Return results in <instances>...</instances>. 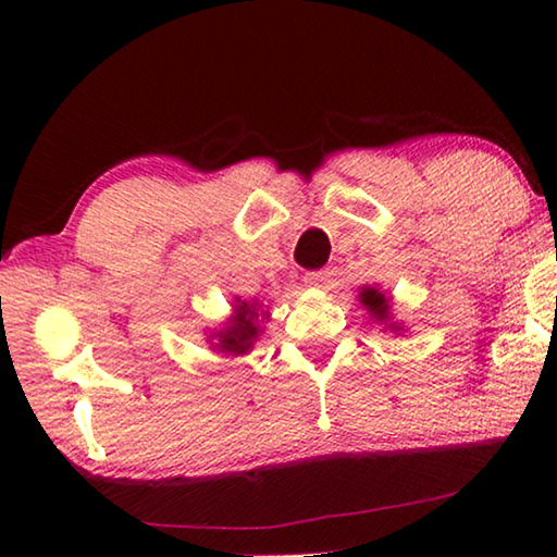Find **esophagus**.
<instances>
[{
    "mask_svg": "<svg viewBox=\"0 0 557 557\" xmlns=\"http://www.w3.org/2000/svg\"><path fill=\"white\" fill-rule=\"evenodd\" d=\"M305 282L312 287H324L329 282V270H312L305 275Z\"/></svg>",
    "mask_w": 557,
    "mask_h": 557,
    "instance_id": "obj_1",
    "label": "esophagus"
}]
</instances>
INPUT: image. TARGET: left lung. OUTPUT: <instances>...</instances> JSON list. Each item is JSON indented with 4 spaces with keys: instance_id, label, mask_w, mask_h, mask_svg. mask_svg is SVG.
I'll return each instance as SVG.
<instances>
[{
    "instance_id": "obj_1",
    "label": "left lung",
    "mask_w": 557,
    "mask_h": 557,
    "mask_svg": "<svg viewBox=\"0 0 557 557\" xmlns=\"http://www.w3.org/2000/svg\"><path fill=\"white\" fill-rule=\"evenodd\" d=\"M361 299H363V305L369 307L371 312H373L375 317H379V319L388 317V301H385V297L381 295L379 289H363Z\"/></svg>"
}]
</instances>
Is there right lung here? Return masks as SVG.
Returning <instances> with one entry per match:
<instances>
[{"mask_svg": "<svg viewBox=\"0 0 557 557\" xmlns=\"http://www.w3.org/2000/svg\"><path fill=\"white\" fill-rule=\"evenodd\" d=\"M256 305H248V301H240L235 307V317L231 319V326L223 329L219 334V346L225 354H245L252 344V338L258 336V324H256Z\"/></svg>", "mask_w": 557, "mask_h": 557, "instance_id": "add662e5", "label": "right lung"}]
</instances>
